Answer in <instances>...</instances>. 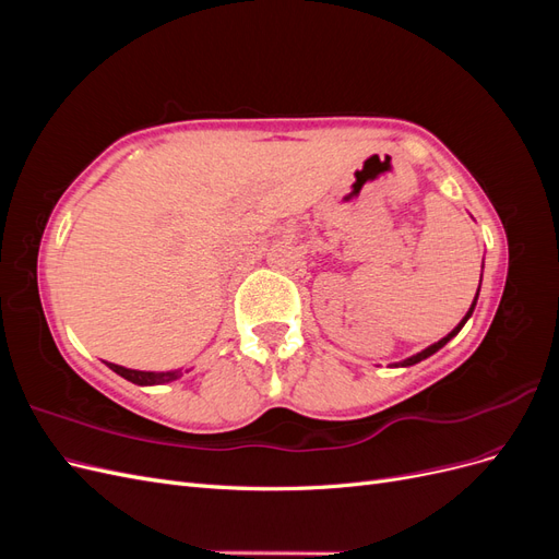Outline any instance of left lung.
Segmentation results:
<instances>
[{
	"instance_id": "1",
	"label": "left lung",
	"mask_w": 559,
	"mask_h": 559,
	"mask_svg": "<svg viewBox=\"0 0 559 559\" xmlns=\"http://www.w3.org/2000/svg\"><path fill=\"white\" fill-rule=\"evenodd\" d=\"M480 282H483V275H480ZM478 294H480V286H478V292H476V298H473V302H471V308H468V312L464 314V319L460 321V324H456L445 337H441V341H438V343H433V345H429L427 349H421V352H417V354H413V357L411 359H405V361H401V366H413V364H419L421 359H427V357H431V354H436L438 349H441L443 345H448L450 341H452V337L456 335V333H460L462 331V326L466 324V321H468V317L473 314V310H476V302H478Z\"/></svg>"
}]
</instances>
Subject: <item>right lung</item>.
Here are the masks:
<instances>
[{
	"label": "right lung",
	"instance_id": "add662e5",
	"mask_svg": "<svg viewBox=\"0 0 559 559\" xmlns=\"http://www.w3.org/2000/svg\"><path fill=\"white\" fill-rule=\"evenodd\" d=\"M107 366L114 370V373L130 380L132 384H142V386L175 382L177 378L183 376L181 370H163V373H156V370H134V368H126V366H118V364H107Z\"/></svg>",
	"mask_w": 559,
	"mask_h": 559
}]
</instances>
